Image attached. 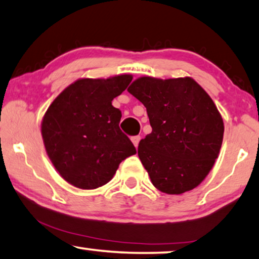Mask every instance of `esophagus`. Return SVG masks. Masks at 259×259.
<instances>
[{
	"instance_id": "esophagus-1",
	"label": "esophagus",
	"mask_w": 259,
	"mask_h": 259,
	"mask_svg": "<svg viewBox=\"0 0 259 259\" xmlns=\"http://www.w3.org/2000/svg\"><path fill=\"white\" fill-rule=\"evenodd\" d=\"M140 137H139V136H136V137H132V138H131V140H132V142H133V145L134 146H136V147H138V146H139V141H140Z\"/></svg>"
}]
</instances>
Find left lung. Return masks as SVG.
I'll return each mask as SVG.
<instances>
[{"label": "left lung", "instance_id": "left-lung-1", "mask_svg": "<svg viewBox=\"0 0 259 259\" xmlns=\"http://www.w3.org/2000/svg\"><path fill=\"white\" fill-rule=\"evenodd\" d=\"M127 91L145 105L152 126L138 155L153 186L170 195L194 189L209 174L223 141V119L212 99L190 77H140Z\"/></svg>", "mask_w": 259, "mask_h": 259}]
</instances>
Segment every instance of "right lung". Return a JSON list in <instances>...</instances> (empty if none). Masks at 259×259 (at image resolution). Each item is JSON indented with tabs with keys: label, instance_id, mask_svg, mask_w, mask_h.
<instances>
[{
	"label": "right lung",
	"instance_id": "1",
	"mask_svg": "<svg viewBox=\"0 0 259 259\" xmlns=\"http://www.w3.org/2000/svg\"><path fill=\"white\" fill-rule=\"evenodd\" d=\"M132 78H81L49 106L40 125L43 142L56 170L70 185L99 188L111 181L122 160L137 153L119 128L120 110L112 105Z\"/></svg>",
	"mask_w": 259,
	"mask_h": 259
}]
</instances>
